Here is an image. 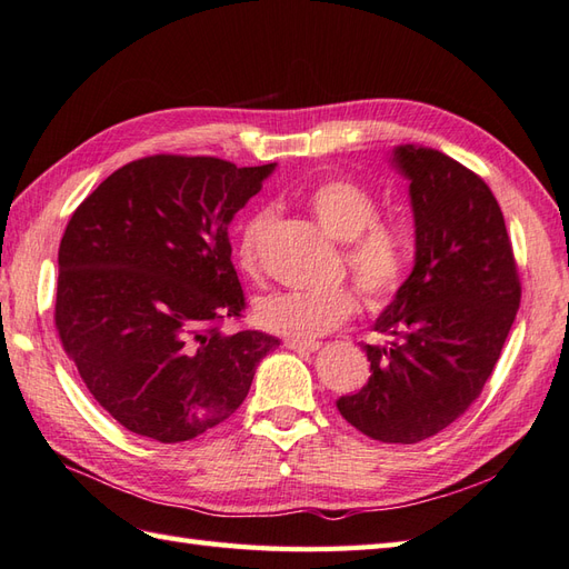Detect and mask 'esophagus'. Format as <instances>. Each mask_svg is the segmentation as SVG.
Returning <instances> with one entry per match:
<instances>
[{
    "mask_svg": "<svg viewBox=\"0 0 569 569\" xmlns=\"http://www.w3.org/2000/svg\"><path fill=\"white\" fill-rule=\"evenodd\" d=\"M284 346L289 350H297V352H313V350H319L321 343H319V340H292V338H287Z\"/></svg>",
    "mask_w": 569,
    "mask_h": 569,
    "instance_id": "obj_1",
    "label": "esophagus"
}]
</instances>
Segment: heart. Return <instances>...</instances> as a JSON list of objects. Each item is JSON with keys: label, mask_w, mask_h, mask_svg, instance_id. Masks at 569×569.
Listing matches in <instances>:
<instances>
[{"label": "heart", "mask_w": 569, "mask_h": 569, "mask_svg": "<svg viewBox=\"0 0 569 569\" xmlns=\"http://www.w3.org/2000/svg\"><path fill=\"white\" fill-rule=\"evenodd\" d=\"M305 204L323 229L343 241V260L372 305L397 295L409 268V241L397 223L377 219V197L368 187L348 178H328L311 184ZM270 213L256 209L238 229L236 252L246 272L258 268V246ZM358 299L348 287L287 289L264 295L252 307V317L264 331L311 340L333 331L356 313Z\"/></svg>", "instance_id": "obj_1"}]
</instances>
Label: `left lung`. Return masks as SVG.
Returning a JSON list of instances; mask_svg holds the SVG:
<instances>
[{"instance_id":"obj_1","label":"left lung","mask_w":569,"mask_h":569,"mask_svg":"<svg viewBox=\"0 0 569 569\" xmlns=\"http://www.w3.org/2000/svg\"><path fill=\"white\" fill-rule=\"evenodd\" d=\"M409 180L413 270L377 317L385 346H365L370 380L336 401L382 443H419L470 409L501 356L521 282L503 213L485 180L446 153L397 146Z\"/></svg>"}]
</instances>
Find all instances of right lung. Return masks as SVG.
Instances as JSON below:
<instances>
[{"mask_svg": "<svg viewBox=\"0 0 569 569\" xmlns=\"http://www.w3.org/2000/svg\"><path fill=\"white\" fill-rule=\"evenodd\" d=\"M274 162L150 156L74 209L58 250L56 328L90 395L126 431L182 443L241 407L262 331H221L246 297L229 223Z\"/></svg>", "mask_w": 569, "mask_h": 569, "instance_id": "1", "label": "right lung"}]
</instances>
